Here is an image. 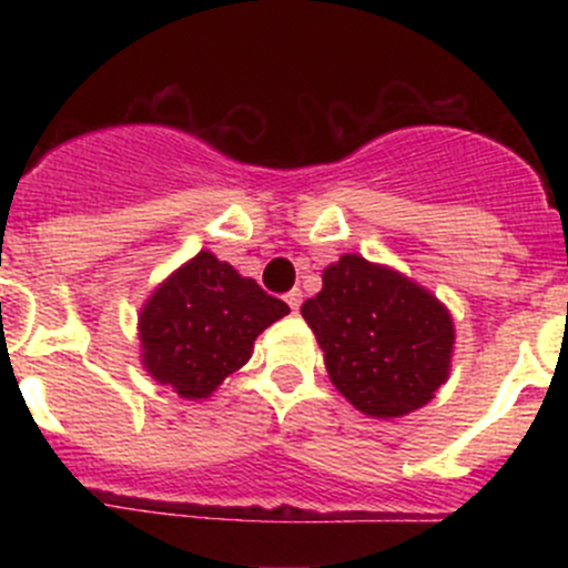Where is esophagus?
<instances>
[{
  "mask_svg": "<svg viewBox=\"0 0 568 568\" xmlns=\"http://www.w3.org/2000/svg\"><path fill=\"white\" fill-rule=\"evenodd\" d=\"M285 302H288V307L291 311H300V305H302V291L300 288H294V291H288V294H285Z\"/></svg>",
  "mask_w": 568,
  "mask_h": 568,
  "instance_id": "esophagus-1",
  "label": "esophagus"
}]
</instances>
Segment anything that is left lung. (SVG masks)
<instances>
[{"instance_id":"obj_1","label":"left lung","mask_w":568,"mask_h":568,"mask_svg":"<svg viewBox=\"0 0 568 568\" xmlns=\"http://www.w3.org/2000/svg\"><path fill=\"white\" fill-rule=\"evenodd\" d=\"M326 374L359 412L400 417L445 385L454 321L428 291L398 272L343 255L324 288L302 305Z\"/></svg>"}]
</instances>
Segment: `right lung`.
I'll return each instance as SVG.
<instances>
[{
	"mask_svg": "<svg viewBox=\"0 0 568 568\" xmlns=\"http://www.w3.org/2000/svg\"><path fill=\"white\" fill-rule=\"evenodd\" d=\"M285 313L288 305L255 280L200 252L142 307V363L181 398H205L247 363L255 337Z\"/></svg>",
	"mask_w": 568,
	"mask_h": 568,
	"instance_id": "obj_1",
	"label": "right lung"
}]
</instances>
